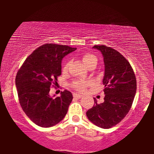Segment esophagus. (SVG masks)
Returning <instances> with one entry per match:
<instances>
[{"label":"esophagus","mask_w":154,"mask_h":154,"mask_svg":"<svg viewBox=\"0 0 154 154\" xmlns=\"http://www.w3.org/2000/svg\"><path fill=\"white\" fill-rule=\"evenodd\" d=\"M73 97H74V98L80 99V98H81V97H82V95H81V94H79L74 93V94H73Z\"/></svg>","instance_id":"esophagus-1"}]
</instances>
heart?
<instances>
[{
    "label": "heart",
    "instance_id": "obj_1",
    "mask_svg": "<svg viewBox=\"0 0 154 154\" xmlns=\"http://www.w3.org/2000/svg\"><path fill=\"white\" fill-rule=\"evenodd\" d=\"M82 60L86 66L89 68L92 65H97V58L94 54L91 53H85L82 56ZM71 61L67 60L64 62L62 66L63 72H66L68 71ZM93 85V82L92 81H84V80H75L71 83V87L75 90L79 92H84L88 87Z\"/></svg>",
    "mask_w": 154,
    "mask_h": 154
}]
</instances>
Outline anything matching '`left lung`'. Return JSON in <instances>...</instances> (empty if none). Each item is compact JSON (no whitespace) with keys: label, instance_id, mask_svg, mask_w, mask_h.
I'll return each mask as SVG.
<instances>
[{"label":"left lung","instance_id":"8db88e82","mask_svg":"<svg viewBox=\"0 0 154 154\" xmlns=\"http://www.w3.org/2000/svg\"><path fill=\"white\" fill-rule=\"evenodd\" d=\"M102 52L104 62L103 84L104 102L87 112L88 119L98 127L109 129L119 123L129 112L137 90V81L129 62L119 52L110 47L94 45Z\"/></svg>","mask_w":154,"mask_h":154}]
</instances>
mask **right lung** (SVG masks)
<instances>
[{
    "mask_svg": "<svg viewBox=\"0 0 154 154\" xmlns=\"http://www.w3.org/2000/svg\"><path fill=\"white\" fill-rule=\"evenodd\" d=\"M75 50L67 45L44 44L26 59L17 73L15 85L20 104L37 125L52 127L66 116L73 100L71 92L65 90L55 99L49 92L62 73V59Z\"/></svg>",
    "mask_w": 154,
    "mask_h": 154,
    "instance_id": "obj_1",
    "label": "right lung"
}]
</instances>
